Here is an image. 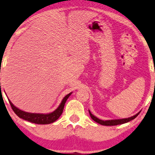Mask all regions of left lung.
I'll list each match as a JSON object with an SVG mask.
<instances>
[{
  "label": "left lung",
  "mask_w": 155,
  "mask_h": 155,
  "mask_svg": "<svg viewBox=\"0 0 155 155\" xmlns=\"http://www.w3.org/2000/svg\"><path fill=\"white\" fill-rule=\"evenodd\" d=\"M89 112L90 116H91V118L93 119L94 121H95L96 122H97L98 124H100L101 125H104V126H115V125L122 124H124V123L129 122V121H132V119H135L138 116V114L140 113V111L137 114L134 115L133 117H129V118L120 119H111V120H106V121L101 120V119H98L97 117L94 116V115L92 114L91 113V111H90L89 110Z\"/></svg>",
  "instance_id": "1"
}]
</instances>
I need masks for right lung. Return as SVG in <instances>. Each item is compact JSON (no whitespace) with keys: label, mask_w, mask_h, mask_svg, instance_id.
I'll list each match as a JSON object with an SVG mask.
<instances>
[{"label":"right lung","mask_w":155,"mask_h":155,"mask_svg":"<svg viewBox=\"0 0 155 155\" xmlns=\"http://www.w3.org/2000/svg\"><path fill=\"white\" fill-rule=\"evenodd\" d=\"M71 93L72 92L65 96L63 100H62L61 103L60 104L59 107L56 110L53 111V112L49 114H36L25 112V111H23L21 110V109H18L17 107H15L10 100L9 103L15 114L18 117H20V118L24 119V120L30 121V122L34 123V124H48L54 122L55 121H56L59 118V117L61 115L62 112H63L64 107V105H65L66 101L68 99V98L69 97V96L71 94Z\"/></svg>","instance_id":"obj_1"}]
</instances>
